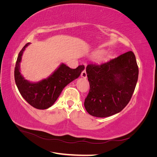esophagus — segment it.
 <instances>
[{
    "instance_id": "34e87169",
    "label": "esophagus",
    "mask_w": 157,
    "mask_h": 157,
    "mask_svg": "<svg viewBox=\"0 0 157 157\" xmlns=\"http://www.w3.org/2000/svg\"><path fill=\"white\" fill-rule=\"evenodd\" d=\"M81 77L82 78H86L87 77V74H86V70H84L81 73Z\"/></svg>"
}]
</instances>
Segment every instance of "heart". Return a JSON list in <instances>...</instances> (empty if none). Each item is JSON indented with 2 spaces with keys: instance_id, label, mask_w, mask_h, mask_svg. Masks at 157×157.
<instances>
[{
  "instance_id": "b5f03b06",
  "label": "heart",
  "mask_w": 157,
  "mask_h": 157,
  "mask_svg": "<svg viewBox=\"0 0 157 157\" xmlns=\"http://www.w3.org/2000/svg\"><path fill=\"white\" fill-rule=\"evenodd\" d=\"M103 53L104 51L103 50H98L94 52L93 56L95 58H99V57H101L103 54Z\"/></svg>"
}]
</instances>
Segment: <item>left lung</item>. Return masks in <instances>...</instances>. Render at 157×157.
Here are the masks:
<instances>
[{
  "instance_id": "left-lung-1",
  "label": "left lung",
  "mask_w": 157,
  "mask_h": 157,
  "mask_svg": "<svg viewBox=\"0 0 157 157\" xmlns=\"http://www.w3.org/2000/svg\"><path fill=\"white\" fill-rule=\"evenodd\" d=\"M90 91L84 107L92 116L107 117L121 112L134 92L138 66L132 51L101 64L86 67Z\"/></svg>"
}]
</instances>
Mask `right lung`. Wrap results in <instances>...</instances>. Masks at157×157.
I'll use <instances>...</instances> for the list:
<instances>
[{"label":"right lung","mask_w":157,"mask_h":157,"mask_svg":"<svg viewBox=\"0 0 157 157\" xmlns=\"http://www.w3.org/2000/svg\"><path fill=\"white\" fill-rule=\"evenodd\" d=\"M29 44L30 42L27 43L18 54L14 78L19 92L28 103L38 109H46L53 105L68 84L79 77L84 69V66L79 65L76 69H71L61 63L47 78L37 82H31L25 80L20 73L22 55Z\"/></svg>","instance_id":"1"}]
</instances>
